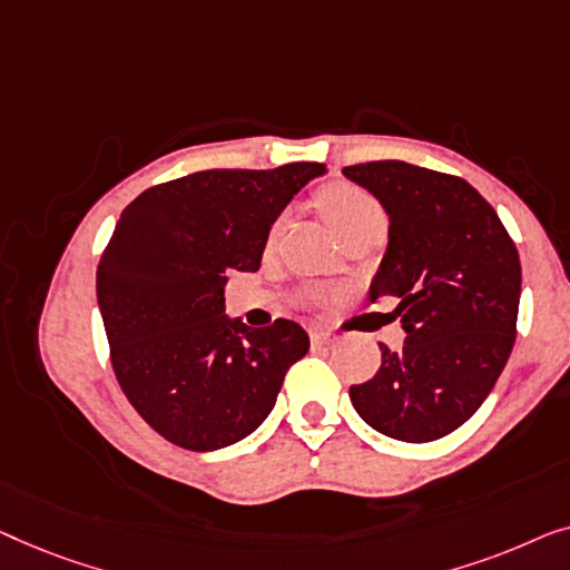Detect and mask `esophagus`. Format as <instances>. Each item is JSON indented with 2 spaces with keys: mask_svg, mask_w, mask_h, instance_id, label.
I'll return each mask as SVG.
<instances>
[{
  "mask_svg": "<svg viewBox=\"0 0 570 570\" xmlns=\"http://www.w3.org/2000/svg\"><path fill=\"white\" fill-rule=\"evenodd\" d=\"M309 341H312V346H331V343L335 341V335L325 333V331H312Z\"/></svg>",
  "mask_w": 570,
  "mask_h": 570,
  "instance_id": "1",
  "label": "esophagus"
}]
</instances>
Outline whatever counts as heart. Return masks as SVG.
Masks as SVG:
<instances>
[{"label":"heart","mask_w":570,"mask_h":570,"mask_svg":"<svg viewBox=\"0 0 570 570\" xmlns=\"http://www.w3.org/2000/svg\"><path fill=\"white\" fill-rule=\"evenodd\" d=\"M317 206L338 237L348 235L364 224L384 222L380 204L354 183H331L317 194Z\"/></svg>","instance_id":"1"}]
</instances>
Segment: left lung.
Listing matches in <instances>:
<instances>
[{
  "instance_id": "left-lung-1",
  "label": "left lung",
  "mask_w": 570,
  "mask_h": 570,
  "mask_svg": "<svg viewBox=\"0 0 570 570\" xmlns=\"http://www.w3.org/2000/svg\"><path fill=\"white\" fill-rule=\"evenodd\" d=\"M390 216L368 296L400 304L405 343L348 390L356 413L397 442H434L483 405L517 338L522 266L493 206L470 186L400 159L343 167Z\"/></svg>"
}]
</instances>
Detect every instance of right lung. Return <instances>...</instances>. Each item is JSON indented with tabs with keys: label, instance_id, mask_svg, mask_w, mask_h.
I'll return each mask as SVG.
<instances>
[{
	"label": "right lung",
	"instance_id": "right-lung-1",
	"mask_svg": "<svg viewBox=\"0 0 570 570\" xmlns=\"http://www.w3.org/2000/svg\"><path fill=\"white\" fill-rule=\"evenodd\" d=\"M320 163L204 170L124 208L98 266V307L118 384L136 413L190 452L250 436L274 411L309 335L292 320L224 315L232 271H258L271 224Z\"/></svg>",
	"mask_w": 570,
	"mask_h": 570
}]
</instances>
